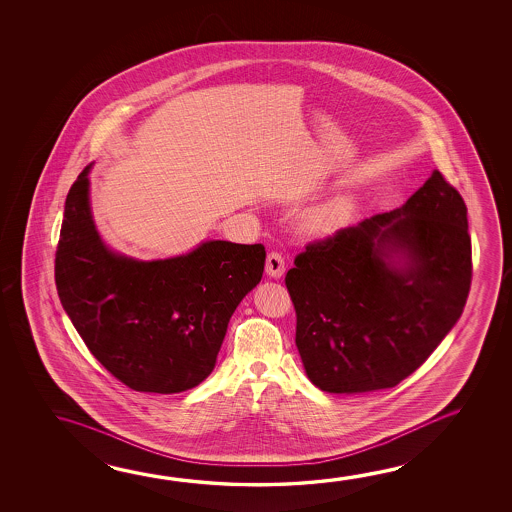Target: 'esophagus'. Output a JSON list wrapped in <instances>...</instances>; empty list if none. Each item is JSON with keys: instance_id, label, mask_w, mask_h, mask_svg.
<instances>
[{"instance_id": "1", "label": "esophagus", "mask_w": 512, "mask_h": 512, "mask_svg": "<svg viewBox=\"0 0 512 512\" xmlns=\"http://www.w3.org/2000/svg\"><path fill=\"white\" fill-rule=\"evenodd\" d=\"M285 260L282 253L271 252L266 259V273L271 278H280L284 275Z\"/></svg>"}]
</instances>
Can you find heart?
I'll use <instances>...</instances> for the list:
<instances>
[{"label":"heart","mask_w":512,"mask_h":512,"mask_svg":"<svg viewBox=\"0 0 512 512\" xmlns=\"http://www.w3.org/2000/svg\"><path fill=\"white\" fill-rule=\"evenodd\" d=\"M336 221V210L334 209H319L312 214L309 218L310 228L314 230H327L332 227Z\"/></svg>","instance_id":"1"}]
</instances>
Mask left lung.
Returning a JSON list of instances; mask_svg holds the SVG:
<instances>
[{
  "label": "left lung",
  "instance_id": "1",
  "mask_svg": "<svg viewBox=\"0 0 512 512\" xmlns=\"http://www.w3.org/2000/svg\"><path fill=\"white\" fill-rule=\"evenodd\" d=\"M285 285L314 386L394 387L461 318L471 285L466 203L436 169L402 207L307 244Z\"/></svg>",
  "mask_w": 512,
  "mask_h": 512
}]
</instances>
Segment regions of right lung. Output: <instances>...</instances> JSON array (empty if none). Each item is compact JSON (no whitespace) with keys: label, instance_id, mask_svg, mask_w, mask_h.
Segmentation results:
<instances>
[{"label":"right lung","instance_id":"add662e5","mask_svg":"<svg viewBox=\"0 0 512 512\" xmlns=\"http://www.w3.org/2000/svg\"><path fill=\"white\" fill-rule=\"evenodd\" d=\"M69 189L55 253L60 303L101 366L141 393H182L209 377L228 321L259 284L262 244L205 241L171 259L137 260L101 241L89 171Z\"/></svg>","mask_w":512,"mask_h":512}]
</instances>
